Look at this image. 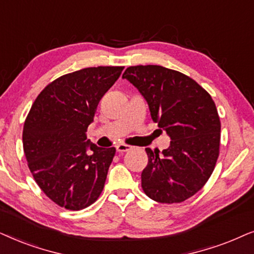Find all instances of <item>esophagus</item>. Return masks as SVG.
Instances as JSON below:
<instances>
[{
    "label": "esophagus",
    "instance_id": "esophagus-1",
    "mask_svg": "<svg viewBox=\"0 0 254 254\" xmlns=\"http://www.w3.org/2000/svg\"><path fill=\"white\" fill-rule=\"evenodd\" d=\"M130 145H127V144H118L116 146V150L117 152H120V153H123V152H127V151H130L131 150Z\"/></svg>",
    "mask_w": 254,
    "mask_h": 254
}]
</instances>
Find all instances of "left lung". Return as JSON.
Returning <instances> with one entry per match:
<instances>
[{"mask_svg":"<svg viewBox=\"0 0 254 254\" xmlns=\"http://www.w3.org/2000/svg\"><path fill=\"white\" fill-rule=\"evenodd\" d=\"M129 80L146 100L151 117L171 138L161 154L146 148L141 188L153 201L179 203L205 185L219 155L221 122L215 102L200 84L158 65L131 66Z\"/></svg>","mask_w":254,"mask_h":254,"instance_id":"8db88e82","label":"left lung"}]
</instances>
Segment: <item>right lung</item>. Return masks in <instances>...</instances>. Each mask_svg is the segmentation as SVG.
Listing matches in <instances>:
<instances>
[{
  "label": "right lung",
  "instance_id": "1",
  "mask_svg": "<svg viewBox=\"0 0 254 254\" xmlns=\"http://www.w3.org/2000/svg\"><path fill=\"white\" fill-rule=\"evenodd\" d=\"M124 67H88L47 84L23 127V150L39 188L68 210L93 204L103 190L116 148L87 139L97 104ZM90 149L92 154H88Z\"/></svg>",
  "mask_w": 254,
  "mask_h": 254
}]
</instances>
